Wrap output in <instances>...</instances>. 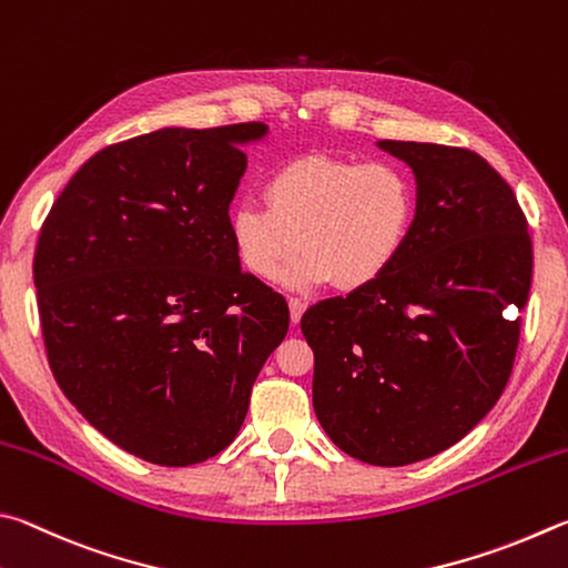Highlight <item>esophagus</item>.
<instances>
[{
  "instance_id": "34e87169",
  "label": "esophagus",
  "mask_w": 568,
  "mask_h": 568,
  "mask_svg": "<svg viewBox=\"0 0 568 568\" xmlns=\"http://www.w3.org/2000/svg\"><path fill=\"white\" fill-rule=\"evenodd\" d=\"M304 310H306V304H304L302 300H294V296H292V300H290V314H292V324H294V326L300 324Z\"/></svg>"
}]
</instances>
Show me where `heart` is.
Masks as SVG:
<instances>
[{
    "instance_id": "obj_1",
    "label": "heart",
    "mask_w": 568,
    "mask_h": 568,
    "mask_svg": "<svg viewBox=\"0 0 568 568\" xmlns=\"http://www.w3.org/2000/svg\"><path fill=\"white\" fill-rule=\"evenodd\" d=\"M266 206L242 199L229 212V239L248 274H284L292 290L332 284L356 292L402 256L416 222V184L396 162L304 154L276 166L264 184Z\"/></svg>"
}]
</instances>
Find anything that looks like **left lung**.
<instances>
[{
	"label": "left lung",
	"mask_w": 568,
	"mask_h": 568,
	"mask_svg": "<svg viewBox=\"0 0 568 568\" xmlns=\"http://www.w3.org/2000/svg\"><path fill=\"white\" fill-rule=\"evenodd\" d=\"M412 166L416 222L374 284L302 316L314 412L354 459L406 466L462 442L511 376L531 286L511 186L469 149L376 142Z\"/></svg>",
	"instance_id": "1"
}]
</instances>
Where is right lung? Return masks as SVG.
I'll return each mask as SVG.
<instances>
[{
	"mask_svg": "<svg viewBox=\"0 0 568 568\" xmlns=\"http://www.w3.org/2000/svg\"><path fill=\"white\" fill-rule=\"evenodd\" d=\"M268 126H164L94 154L49 212L34 286L49 366L119 449L162 466L234 442L290 329V306L244 274L229 204L244 146Z\"/></svg>",
	"mask_w": 568,
	"mask_h": 568,
	"instance_id": "right-lung-1",
	"label": "right lung"
}]
</instances>
